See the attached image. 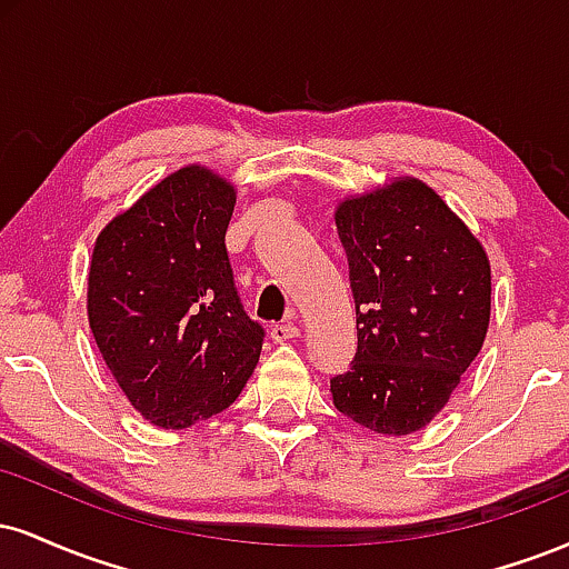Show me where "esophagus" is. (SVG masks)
<instances>
[{"label":"esophagus","mask_w":569,"mask_h":569,"mask_svg":"<svg viewBox=\"0 0 569 569\" xmlns=\"http://www.w3.org/2000/svg\"><path fill=\"white\" fill-rule=\"evenodd\" d=\"M270 337H272V342H289V339H297L299 337V326L293 323V321L276 323L270 329Z\"/></svg>","instance_id":"34e87169"}]
</instances>
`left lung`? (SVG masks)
I'll use <instances>...</instances> for the list:
<instances>
[{
	"label": "left lung",
	"mask_w": 569,
	"mask_h": 569,
	"mask_svg": "<svg viewBox=\"0 0 569 569\" xmlns=\"http://www.w3.org/2000/svg\"><path fill=\"white\" fill-rule=\"evenodd\" d=\"M358 350L335 407L382 436L426 428L485 345L492 272L479 238L426 181L398 176L335 211Z\"/></svg>",
	"instance_id": "obj_1"
}]
</instances>
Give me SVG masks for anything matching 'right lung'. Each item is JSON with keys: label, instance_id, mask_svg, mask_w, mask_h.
Returning <instances> with one entry per match:
<instances>
[{"label": "right lung", "instance_id": "add662e5", "mask_svg": "<svg viewBox=\"0 0 569 569\" xmlns=\"http://www.w3.org/2000/svg\"><path fill=\"white\" fill-rule=\"evenodd\" d=\"M234 187L184 166L98 232L88 321L103 363L143 420L181 430L224 411L262 352L224 234Z\"/></svg>", "mask_w": 569, "mask_h": 569}]
</instances>
